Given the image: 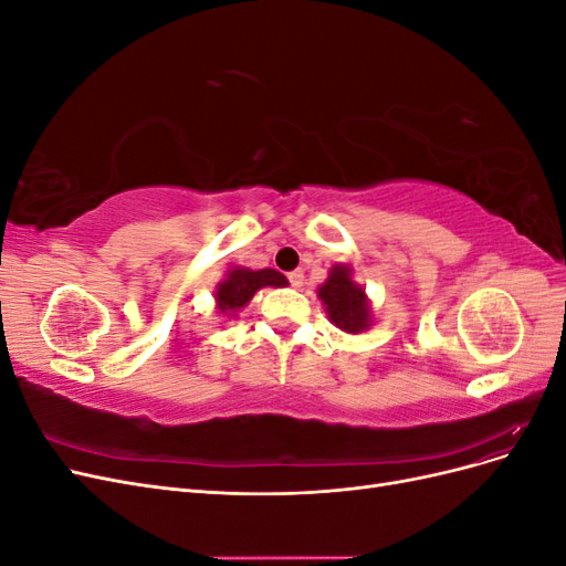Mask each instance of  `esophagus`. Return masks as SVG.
<instances>
[{"mask_svg":"<svg viewBox=\"0 0 566 566\" xmlns=\"http://www.w3.org/2000/svg\"><path fill=\"white\" fill-rule=\"evenodd\" d=\"M287 281H290V285L300 290L304 285V273L302 271H290L287 273Z\"/></svg>","mask_w":566,"mask_h":566,"instance_id":"34e87169","label":"esophagus"}]
</instances>
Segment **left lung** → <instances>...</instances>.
<instances>
[{
    "label": "left lung",
    "instance_id": "obj_1",
    "mask_svg": "<svg viewBox=\"0 0 566 566\" xmlns=\"http://www.w3.org/2000/svg\"><path fill=\"white\" fill-rule=\"evenodd\" d=\"M318 300L331 323L339 331L358 335L373 325V310L366 287L354 281V269L349 264H333L328 279L318 285Z\"/></svg>",
    "mask_w": 566,
    "mask_h": 566
}]
</instances>
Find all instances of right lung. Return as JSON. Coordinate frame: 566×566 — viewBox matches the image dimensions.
<instances>
[{
  "mask_svg": "<svg viewBox=\"0 0 566 566\" xmlns=\"http://www.w3.org/2000/svg\"><path fill=\"white\" fill-rule=\"evenodd\" d=\"M287 279L276 269H248V266H231L221 283L214 290V310L227 316L235 318V314L245 310L248 302L254 297L256 290L262 287H285Z\"/></svg>",
  "mask_w": 566,
  "mask_h": 566,
  "instance_id": "obj_1",
  "label": "right lung"
}]
</instances>
